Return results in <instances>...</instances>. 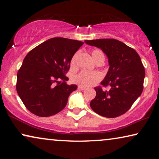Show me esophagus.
I'll list each match as a JSON object with an SVG mask.
<instances>
[{
  "label": "esophagus",
  "instance_id": "1",
  "mask_svg": "<svg viewBox=\"0 0 159 159\" xmlns=\"http://www.w3.org/2000/svg\"><path fill=\"white\" fill-rule=\"evenodd\" d=\"M78 88H79V90H85V87H82V86H79V87H78Z\"/></svg>",
  "mask_w": 159,
  "mask_h": 159
}]
</instances>
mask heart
I'll use <instances>...</instances> for the list:
<instances>
[{
  "label": "heart",
  "instance_id": "1",
  "mask_svg": "<svg viewBox=\"0 0 159 159\" xmlns=\"http://www.w3.org/2000/svg\"><path fill=\"white\" fill-rule=\"evenodd\" d=\"M78 55H79V52L75 53L70 61V65L72 68L76 66V60ZM91 55L95 62H98L101 60H104V54L99 49H93L91 51ZM102 78V74L98 71H88L83 70V71H80L79 73L74 75L72 78V81L79 86L88 87V86L93 85L100 81Z\"/></svg>",
  "mask_w": 159,
  "mask_h": 159
}]
</instances>
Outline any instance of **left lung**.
<instances>
[{"label": "left lung", "mask_w": 159, "mask_h": 159, "mask_svg": "<svg viewBox=\"0 0 159 159\" xmlns=\"http://www.w3.org/2000/svg\"><path fill=\"white\" fill-rule=\"evenodd\" d=\"M101 48L109 59V69L101 83L95 88L96 97L90 107L97 114L116 118L127 112L142 93L145 70L138 52L123 42L113 39L85 41ZM110 87L109 91L102 87Z\"/></svg>", "instance_id": "obj_1"}]
</instances>
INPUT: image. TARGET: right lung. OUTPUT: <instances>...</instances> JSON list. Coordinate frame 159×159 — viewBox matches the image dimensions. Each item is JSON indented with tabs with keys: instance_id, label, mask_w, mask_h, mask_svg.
<instances>
[{
	"instance_id": "obj_1",
	"label": "right lung",
	"mask_w": 159,
	"mask_h": 159,
	"mask_svg": "<svg viewBox=\"0 0 159 159\" xmlns=\"http://www.w3.org/2000/svg\"><path fill=\"white\" fill-rule=\"evenodd\" d=\"M83 42L53 38L29 52L19 69L16 89L26 108L32 114L48 117L66 107L76 85H67L70 61Z\"/></svg>"
}]
</instances>
